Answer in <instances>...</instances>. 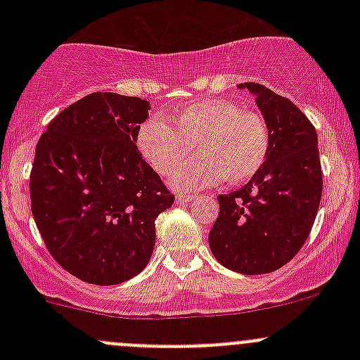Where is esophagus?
<instances>
[{"label": "esophagus", "mask_w": 360, "mask_h": 360, "mask_svg": "<svg viewBox=\"0 0 360 360\" xmlns=\"http://www.w3.org/2000/svg\"><path fill=\"white\" fill-rule=\"evenodd\" d=\"M191 200H195L193 195H186V193L176 195V202L177 203H188V202H191Z\"/></svg>", "instance_id": "34e87169"}]
</instances>
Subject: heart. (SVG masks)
Wrapping results in <instances>:
<instances>
[{
	"mask_svg": "<svg viewBox=\"0 0 360 360\" xmlns=\"http://www.w3.org/2000/svg\"><path fill=\"white\" fill-rule=\"evenodd\" d=\"M195 143L201 157L177 170L172 179L181 190L212 186L224 177L228 183L250 179L266 162L270 130L259 112L219 97L188 104L170 125L151 116L137 129L141 153L162 176L179 169Z\"/></svg>",
	"mask_w": 360,
	"mask_h": 360,
	"instance_id": "heart-1",
	"label": "heart"
}]
</instances>
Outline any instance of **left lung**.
Wrapping results in <instances>:
<instances>
[{"mask_svg":"<svg viewBox=\"0 0 360 360\" xmlns=\"http://www.w3.org/2000/svg\"><path fill=\"white\" fill-rule=\"evenodd\" d=\"M238 89L256 96L270 150L245 186L217 197L209 245L223 266L261 275L289 263L307 242L322 197V167L315 127L300 108L259 83Z\"/></svg>","mask_w":360,"mask_h":360,"instance_id":"left-lung-1","label":"left lung"}]
</instances>
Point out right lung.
Wrapping results in <instances>:
<instances>
[{
  "mask_svg": "<svg viewBox=\"0 0 360 360\" xmlns=\"http://www.w3.org/2000/svg\"><path fill=\"white\" fill-rule=\"evenodd\" d=\"M150 104L94 92L60 111L36 144L29 191L39 235L76 278L115 285L155 248V219L174 195L137 150Z\"/></svg>",
  "mask_w": 360,
  "mask_h": 360,
  "instance_id": "1",
  "label": "right lung"
}]
</instances>
